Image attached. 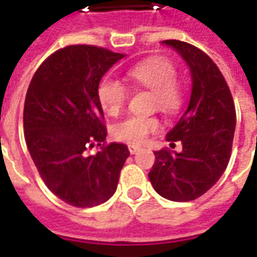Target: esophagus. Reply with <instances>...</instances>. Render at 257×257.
<instances>
[{
	"instance_id": "1",
	"label": "esophagus",
	"mask_w": 257,
	"mask_h": 257,
	"mask_svg": "<svg viewBox=\"0 0 257 257\" xmlns=\"http://www.w3.org/2000/svg\"><path fill=\"white\" fill-rule=\"evenodd\" d=\"M140 150H141L140 146H136V144H130V146H128V151H130L132 154H136V153H139Z\"/></svg>"
}]
</instances>
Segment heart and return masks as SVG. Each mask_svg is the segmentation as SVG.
Wrapping results in <instances>:
<instances>
[{
	"label": "heart",
	"mask_w": 257,
	"mask_h": 257,
	"mask_svg": "<svg viewBox=\"0 0 257 257\" xmlns=\"http://www.w3.org/2000/svg\"><path fill=\"white\" fill-rule=\"evenodd\" d=\"M175 68L170 60L151 58L130 69L128 77L136 84L153 93V107L165 114L180 110L184 90L175 79ZM97 97L104 113L117 116L124 107L128 92L124 84L111 77H104L97 87ZM160 130V121L154 116H128L113 125L114 139L130 144L144 143L149 134Z\"/></svg>",
	"instance_id": "1"
}]
</instances>
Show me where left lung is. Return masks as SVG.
Returning <instances> with one entry per match:
<instances>
[{"label": "left lung", "instance_id": "left-lung-1", "mask_svg": "<svg viewBox=\"0 0 257 257\" xmlns=\"http://www.w3.org/2000/svg\"><path fill=\"white\" fill-rule=\"evenodd\" d=\"M161 44L173 48L188 65L192 89L188 107L165 137L170 146L180 141L182 151H156L149 178L163 198L187 202L204 195L226 170L236 113L225 77L206 53L174 39Z\"/></svg>", "mask_w": 257, "mask_h": 257}]
</instances>
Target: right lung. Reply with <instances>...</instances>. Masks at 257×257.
<instances>
[{"label": "right lung", "instance_id": "right-lung-1", "mask_svg": "<svg viewBox=\"0 0 257 257\" xmlns=\"http://www.w3.org/2000/svg\"><path fill=\"white\" fill-rule=\"evenodd\" d=\"M125 55L90 45H70L52 53L29 83L24 132L32 161L46 187L77 208L104 204L116 192L130 151L106 140L97 97L101 77ZM97 145L101 150L89 155Z\"/></svg>", "mask_w": 257, "mask_h": 257}]
</instances>
